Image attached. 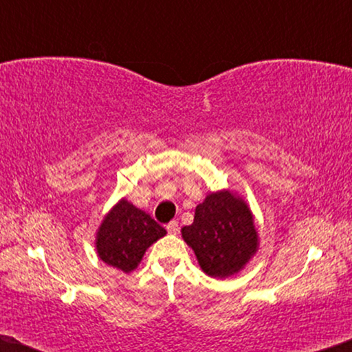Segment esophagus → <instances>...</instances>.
<instances>
[{
	"label": "esophagus",
	"mask_w": 352,
	"mask_h": 352,
	"mask_svg": "<svg viewBox=\"0 0 352 352\" xmlns=\"http://www.w3.org/2000/svg\"><path fill=\"white\" fill-rule=\"evenodd\" d=\"M166 230L170 234H177V230H179V224H177V221H171V223H168Z\"/></svg>",
	"instance_id": "1"
}]
</instances>
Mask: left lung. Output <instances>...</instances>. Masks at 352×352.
Listing matches in <instances>:
<instances>
[{"mask_svg": "<svg viewBox=\"0 0 352 352\" xmlns=\"http://www.w3.org/2000/svg\"><path fill=\"white\" fill-rule=\"evenodd\" d=\"M206 276L226 278L247 266L258 250L248 205L230 190L211 192L197 205L194 223L181 229Z\"/></svg>", "mask_w": 352, "mask_h": 352, "instance_id": "left-lung-1", "label": "left lung"}]
</instances>
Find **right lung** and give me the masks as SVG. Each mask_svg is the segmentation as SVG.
<instances>
[{
    "label": "right lung",
    "mask_w": 352,
    "mask_h": 352,
    "mask_svg": "<svg viewBox=\"0 0 352 352\" xmlns=\"http://www.w3.org/2000/svg\"><path fill=\"white\" fill-rule=\"evenodd\" d=\"M165 234L151 214L122 199L100 223L96 250L105 264L128 274L138 267L146 250Z\"/></svg>",
    "instance_id": "add662e5"
}]
</instances>
